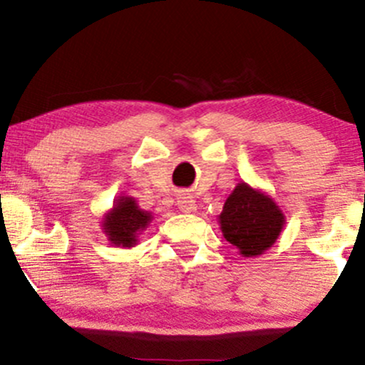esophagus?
<instances>
[{
  "label": "esophagus",
  "instance_id": "obj_1",
  "mask_svg": "<svg viewBox=\"0 0 365 365\" xmlns=\"http://www.w3.org/2000/svg\"><path fill=\"white\" fill-rule=\"evenodd\" d=\"M177 204H178L180 211H183V212H194L197 209L194 197L188 195V194H180Z\"/></svg>",
  "mask_w": 365,
  "mask_h": 365
}]
</instances>
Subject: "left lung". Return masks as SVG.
I'll use <instances>...</instances> for the list:
<instances>
[{
	"label": "left lung",
	"instance_id": "obj_1",
	"mask_svg": "<svg viewBox=\"0 0 365 365\" xmlns=\"http://www.w3.org/2000/svg\"><path fill=\"white\" fill-rule=\"evenodd\" d=\"M284 215L269 195L245 182L238 183L226 199L220 215L223 237L244 257H255L278 240Z\"/></svg>",
	"mask_w": 365,
	"mask_h": 365
}]
</instances>
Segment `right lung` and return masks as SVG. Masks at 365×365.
<instances>
[{
	"label": "right lung",
	"mask_w": 365,
	"mask_h": 365,
	"mask_svg": "<svg viewBox=\"0 0 365 365\" xmlns=\"http://www.w3.org/2000/svg\"><path fill=\"white\" fill-rule=\"evenodd\" d=\"M153 220L150 212L137 206L133 197L121 195L115 206L103 220V232L116 247H133L142 230L148 228Z\"/></svg>",
	"instance_id": "right-lung-1"
}]
</instances>
